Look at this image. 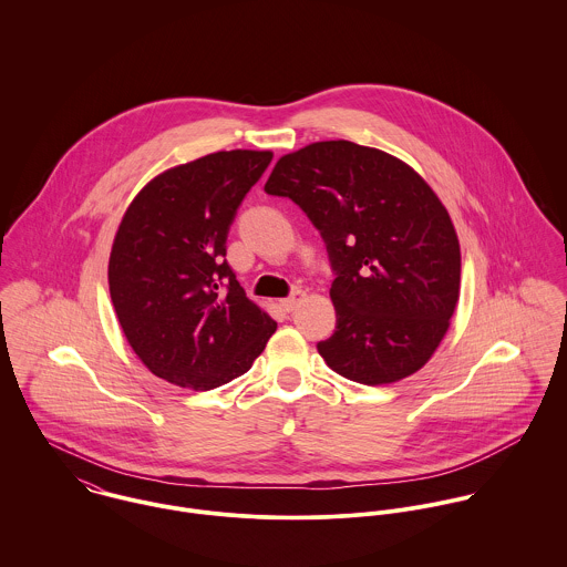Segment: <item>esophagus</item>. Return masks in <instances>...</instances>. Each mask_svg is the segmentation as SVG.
<instances>
[{"label": "esophagus", "instance_id": "1", "mask_svg": "<svg viewBox=\"0 0 567 567\" xmlns=\"http://www.w3.org/2000/svg\"><path fill=\"white\" fill-rule=\"evenodd\" d=\"M303 299H306V290H295L290 297H286V299L281 301V306H284L288 312H292Z\"/></svg>", "mask_w": 567, "mask_h": 567}]
</instances>
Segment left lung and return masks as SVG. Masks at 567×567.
<instances>
[{"label": "left lung", "mask_w": 567, "mask_h": 567, "mask_svg": "<svg viewBox=\"0 0 567 567\" xmlns=\"http://www.w3.org/2000/svg\"><path fill=\"white\" fill-rule=\"evenodd\" d=\"M266 194L292 198L323 236L336 331L319 353L338 375L393 384L416 373L461 297V244L434 189L408 163L347 140L275 163Z\"/></svg>", "instance_id": "left-lung-1"}]
</instances>
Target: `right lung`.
Masks as SVG:
<instances>
[{"label": "right lung", "mask_w": 567, "mask_h": 567, "mask_svg": "<svg viewBox=\"0 0 567 567\" xmlns=\"http://www.w3.org/2000/svg\"><path fill=\"white\" fill-rule=\"evenodd\" d=\"M270 151H220L174 165L128 205L109 257L120 327L151 373L212 391L246 373L277 323L229 268L227 234Z\"/></svg>", "instance_id": "1"}]
</instances>
